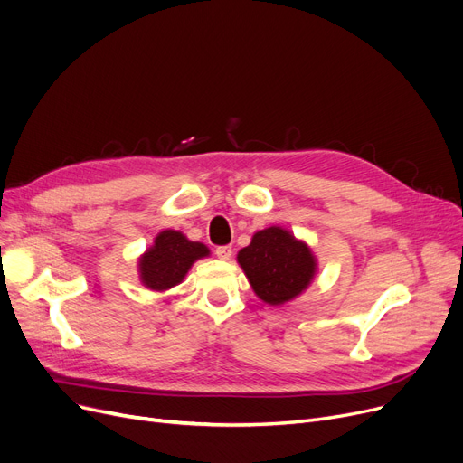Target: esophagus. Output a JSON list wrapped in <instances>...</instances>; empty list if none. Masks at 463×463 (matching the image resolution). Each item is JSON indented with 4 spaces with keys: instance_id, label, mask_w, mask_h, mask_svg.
Masks as SVG:
<instances>
[{
    "instance_id": "esophagus-1",
    "label": "esophagus",
    "mask_w": 463,
    "mask_h": 463,
    "mask_svg": "<svg viewBox=\"0 0 463 463\" xmlns=\"http://www.w3.org/2000/svg\"><path fill=\"white\" fill-rule=\"evenodd\" d=\"M215 255H217L219 259L227 260V259H231V255H232V248H231V246H219V248H215Z\"/></svg>"
}]
</instances>
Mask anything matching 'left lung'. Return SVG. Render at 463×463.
I'll list each match as a JSON object with an SVG mask.
<instances>
[{
  "label": "left lung",
  "mask_w": 463,
  "mask_h": 463,
  "mask_svg": "<svg viewBox=\"0 0 463 463\" xmlns=\"http://www.w3.org/2000/svg\"><path fill=\"white\" fill-rule=\"evenodd\" d=\"M238 262L255 295L272 306L298 297L315 274L309 248L279 227L259 231L251 244L238 253Z\"/></svg>",
  "instance_id": "left-lung-1"
}]
</instances>
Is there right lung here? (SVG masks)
Listing matches in <instances>:
<instances>
[{
	"label": "right lung",
	"instance_id": "1",
	"mask_svg": "<svg viewBox=\"0 0 463 463\" xmlns=\"http://www.w3.org/2000/svg\"><path fill=\"white\" fill-rule=\"evenodd\" d=\"M210 251L201 241H189L178 231H163L156 244L140 259V279L152 290H166L178 285L191 264Z\"/></svg>",
	"mask_w": 463,
	"mask_h": 463
}]
</instances>
